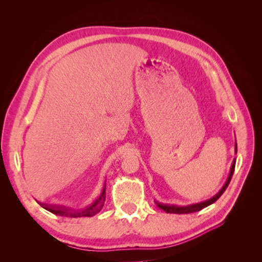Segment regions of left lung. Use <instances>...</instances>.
I'll return each mask as SVG.
<instances>
[{
  "label": "left lung",
  "instance_id": "8db88e82",
  "mask_svg": "<svg viewBox=\"0 0 262 262\" xmlns=\"http://www.w3.org/2000/svg\"><path fill=\"white\" fill-rule=\"evenodd\" d=\"M235 153H237V144L235 143ZM235 164H236V160L234 158L233 161V164L231 166V171H229V175H228V178L226 180V182L224 184V186L221 188L220 191L215 194L213 195L212 198H210L209 200H205V201H202V202H199V203H193V204H189V205H180V207H178V205H168V204H162V203H158V202H155L156 205L160 209L164 210L165 212L167 213H173V214H189V213H193V212H198L200 211L204 208L209 207L210 204L215 202L224 193V191L226 190L229 181H231L232 177H233V173H234V170H235Z\"/></svg>",
  "mask_w": 262,
  "mask_h": 262
}]
</instances>
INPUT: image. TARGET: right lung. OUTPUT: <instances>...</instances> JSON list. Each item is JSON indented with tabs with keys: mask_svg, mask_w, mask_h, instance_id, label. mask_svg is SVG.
<instances>
[{
	"mask_svg": "<svg viewBox=\"0 0 262 262\" xmlns=\"http://www.w3.org/2000/svg\"><path fill=\"white\" fill-rule=\"evenodd\" d=\"M106 200V184L102 188V191L99 194V196L95 200L89 207L82 210H73V209H68L63 207H43L47 211H49L55 215L59 216H66V217H91L94 216L95 214L100 212V210L104 207V203Z\"/></svg>",
	"mask_w": 262,
	"mask_h": 262,
	"instance_id": "add662e5",
	"label": "right lung"
}]
</instances>
